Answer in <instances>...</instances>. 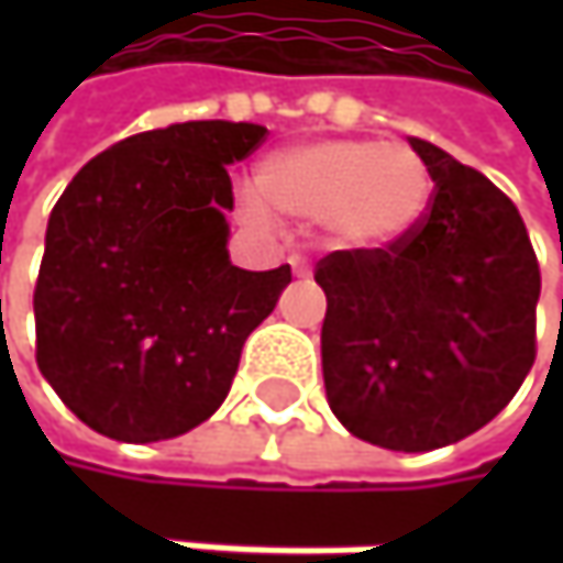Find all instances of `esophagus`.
<instances>
[{
    "instance_id": "34e87169",
    "label": "esophagus",
    "mask_w": 563,
    "mask_h": 563,
    "mask_svg": "<svg viewBox=\"0 0 563 563\" xmlns=\"http://www.w3.org/2000/svg\"><path fill=\"white\" fill-rule=\"evenodd\" d=\"M289 264H292V274H296V277H309V274H312V267H309L302 257H292Z\"/></svg>"
}]
</instances>
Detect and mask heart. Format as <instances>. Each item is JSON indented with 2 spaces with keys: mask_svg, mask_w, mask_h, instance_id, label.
<instances>
[{
  "mask_svg": "<svg viewBox=\"0 0 563 563\" xmlns=\"http://www.w3.org/2000/svg\"><path fill=\"white\" fill-rule=\"evenodd\" d=\"M433 195L417 150L378 140H319L267 156L257 169V198L267 211L329 224L352 251H385L407 241Z\"/></svg>",
  "mask_w": 563,
  "mask_h": 563,
  "instance_id": "b5f03b06",
  "label": "heart"
}]
</instances>
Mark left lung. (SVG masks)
I'll list each match as a JSON object with an SVG mask.
<instances>
[{"instance_id": "obj_1", "label": "left lung", "mask_w": 563, "mask_h": 563, "mask_svg": "<svg viewBox=\"0 0 563 563\" xmlns=\"http://www.w3.org/2000/svg\"><path fill=\"white\" fill-rule=\"evenodd\" d=\"M433 178L420 228L319 261L322 378L365 443L427 453L486 427L534 365L541 271L511 198L410 136Z\"/></svg>"}]
</instances>
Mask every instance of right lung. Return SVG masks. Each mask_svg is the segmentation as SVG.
<instances>
[{"label": "right lung", "instance_id": "1", "mask_svg": "<svg viewBox=\"0 0 563 563\" xmlns=\"http://www.w3.org/2000/svg\"><path fill=\"white\" fill-rule=\"evenodd\" d=\"M267 126L188 120L136 133L70 178L35 283V358L97 433L156 443L205 423L231 391L247 335L274 312L289 264L228 257V166Z\"/></svg>", "mask_w": 563, "mask_h": 563}]
</instances>
